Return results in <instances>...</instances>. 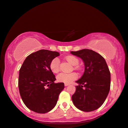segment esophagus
Instances as JSON below:
<instances>
[{
	"instance_id": "34e87169",
	"label": "esophagus",
	"mask_w": 128,
	"mask_h": 128,
	"mask_svg": "<svg viewBox=\"0 0 128 128\" xmlns=\"http://www.w3.org/2000/svg\"><path fill=\"white\" fill-rule=\"evenodd\" d=\"M64 85H65V86H69L70 84H64Z\"/></svg>"
}]
</instances>
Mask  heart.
Wrapping results in <instances>:
<instances>
[{
    "mask_svg": "<svg viewBox=\"0 0 128 128\" xmlns=\"http://www.w3.org/2000/svg\"><path fill=\"white\" fill-rule=\"evenodd\" d=\"M66 61H68L72 66H77L79 63V60L76 57L73 56H69L66 57ZM60 61L57 57L53 58L50 63V68L53 73L58 72L60 70ZM76 68V67H75ZM78 78V75L76 73L72 72L70 74L60 73L57 76V80L58 82H63L65 84H70Z\"/></svg>",
    "mask_w": 128,
    "mask_h": 128,
    "instance_id": "1",
    "label": "heart"
}]
</instances>
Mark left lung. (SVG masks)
<instances>
[{
    "mask_svg": "<svg viewBox=\"0 0 128 128\" xmlns=\"http://www.w3.org/2000/svg\"><path fill=\"white\" fill-rule=\"evenodd\" d=\"M80 57L84 65V71L76 81V91L72 96L74 106L80 110L90 112L100 107L110 89L111 75L106 62L100 54L90 49L71 52Z\"/></svg>",
    "mask_w": 128,
    "mask_h": 128,
    "instance_id": "obj_1",
    "label": "left lung"
}]
</instances>
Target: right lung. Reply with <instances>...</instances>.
I'll return each mask as SVG.
<instances>
[{
	"label": "right lung",
	"mask_w": 128,
	"mask_h": 128,
	"mask_svg": "<svg viewBox=\"0 0 128 128\" xmlns=\"http://www.w3.org/2000/svg\"><path fill=\"white\" fill-rule=\"evenodd\" d=\"M58 56L57 52L38 50L26 57L20 70V94L25 105L34 112L51 111L64 89V83L54 82L56 79L50 68L51 61Z\"/></svg>",
	"instance_id": "obj_1"
}]
</instances>
